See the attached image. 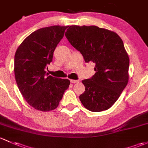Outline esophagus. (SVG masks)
Segmentation results:
<instances>
[{
	"instance_id": "esophagus-1",
	"label": "esophagus",
	"mask_w": 148,
	"mask_h": 148,
	"mask_svg": "<svg viewBox=\"0 0 148 148\" xmlns=\"http://www.w3.org/2000/svg\"><path fill=\"white\" fill-rule=\"evenodd\" d=\"M71 82L72 83H78V80H71Z\"/></svg>"
}]
</instances>
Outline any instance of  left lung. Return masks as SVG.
<instances>
[{
  "instance_id": "8db88e82",
  "label": "left lung",
  "mask_w": 148,
  "mask_h": 148,
  "mask_svg": "<svg viewBox=\"0 0 148 148\" xmlns=\"http://www.w3.org/2000/svg\"><path fill=\"white\" fill-rule=\"evenodd\" d=\"M65 37L85 63L95 64V75L82 80L85 88L79 96L82 104L92 112L109 109L128 82L130 60L122 39L117 33L95 25H71Z\"/></svg>"
}]
</instances>
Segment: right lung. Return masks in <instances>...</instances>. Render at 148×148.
<instances>
[{
    "label": "right lung",
    "mask_w": 148,
    "mask_h": 148,
    "mask_svg": "<svg viewBox=\"0 0 148 148\" xmlns=\"http://www.w3.org/2000/svg\"><path fill=\"white\" fill-rule=\"evenodd\" d=\"M68 27L54 25L36 30L23 41L15 54V77L20 92L38 110L56 109L71 83L68 79L48 75L45 71Z\"/></svg>",
    "instance_id": "add662e5"
}]
</instances>
